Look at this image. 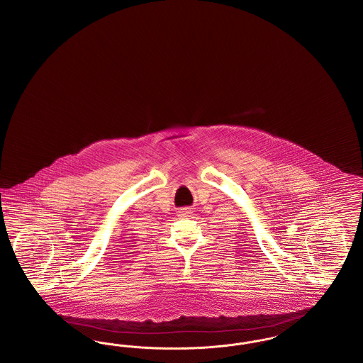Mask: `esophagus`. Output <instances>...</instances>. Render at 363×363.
Segmentation results:
<instances>
[{"instance_id": "esophagus-1", "label": "esophagus", "mask_w": 363, "mask_h": 363, "mask_svg": "<svg viewBox=\"0 0 363 363\" xmlns=\"http://www.w3.org/2000/svg\"><path fill=\"white\" fill-rule=\"evenodd\" d=\"M191 212H193V209L190 207L179 208V209L177 211V213H178V216H179V218H186V216H190V215H191Z\"/></svg>"}]
</instances>
